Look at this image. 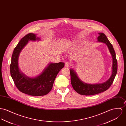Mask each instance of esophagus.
Instances as JSON below:
<instances>
[{
    "mask_svg": "<svg viewBox=\"0 0 126 126\" xmlns=\"http://www.w3.org/2000/svg\"><path fill=\"white\" fill-rule=\"evenodd\" d=\"M65 66L66 67H69L70 66V63L68 62H66L65 63Z\"/></svg>",
    "mask_w": 126,
    "mask_h": 126,
    "instance_id": "esophagus-1",
    "label": "esophagus"
}]
</instances>
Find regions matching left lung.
Masks as SVG:
<instances>
[{"instance_id":"obj_1","label":"left lung","mask_w":126,"mask_h":126,"mask_svg":"<svg viewBox=\"0 0 126 126\" xmlns=\"http://www.w3.org/2000/svg\"><path fill=\"white\" fill-rule=\"evenodd\" d=\"M98 41L105 43L108 47L113 58L112 74L110 78L106 82L100 84H88L82 82L78 77L75 72L71 69L70 70L71 82L73 89L79 94L83 95H92L99 94L107 90L114 82L117 70V62L115 53L112 44L110 42L104 33H99Z\"/></svg>"}]
</instances>
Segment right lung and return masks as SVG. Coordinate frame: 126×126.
Masks as SVG:
<instances>
[{"label": "right lung", "mask_w": 126, "mask_h": 126, "mask_svg": "<svg viewBox=\"0 0 126 126\" xmlns=\"http://www.w3.org/2000/svg\"><path fill=\"white\" fill-rule=\"evenodd\" d=\"M39 39L33 33L24 36L14 48L10 64L11 75L17 89L23 93L34 96H41L47 95L51 90L54 80L59 71L64 66L60 62L50 63L44 72L35 79H30L22 73L18 67V59L19 53L29 40Z\"/></svg>", "instance_id": "1"}]
</instances>
